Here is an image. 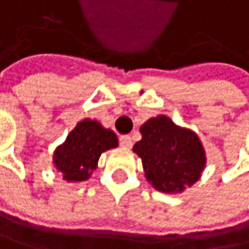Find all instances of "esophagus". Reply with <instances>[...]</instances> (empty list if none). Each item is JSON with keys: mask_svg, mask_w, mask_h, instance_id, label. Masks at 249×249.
Masks as SVG:
<instances>
[{"mask_svg": "<svg viewBox=\"0 0 249 249\" xmlns=\"http://www.w3.org/2000/svg\"><path fill=\"white\" fill-rule=\"evenodd\" d=\"M119 143H121V147H122V148H131L133 141H131V138H130L128 135H125V136H121V138H119Z\"/></svg>", "mask_w": 249, "mask_h": 249, "instance_id": "obj_1", "label": "esophagus"}]
</instances>
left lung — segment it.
I'll return each instance as SVG.
<instances>
[{"instance_id": "left-lung-1", "label": "left lung", "mask_w": 249, "mask_h": 249, "mask_svg": "<svg viewBox=\"0 0 249 249\" xmlns=\"http://www.w3.org/2000/svg\"><path fill=\"white\" fill-rule=\"evenodd\" d=\"M141 135L133 151L142 159L145 178L158 191L182 193L199 180L207 156L195 131L160 114L143 124Z\"/></svg>"}]
</instances>
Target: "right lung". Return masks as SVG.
Listing matches in <instances>:
<instances>
[{"mask_svg":"<svg viewBox=\"0 0 249 249\" xmlns=\"http://www.w3.org/2000/svg\"><path fill=\"white\" fill-rule=\"evenodd\" d=\"M118 147L116 135L98 121L84 119L54 150L53 163L67 182L87 180L104 151Z\"/></svg>","mask_w":249,"mask_h":249,"instance_id":"right-lung-1","label":"right lung"}]
</instances>
